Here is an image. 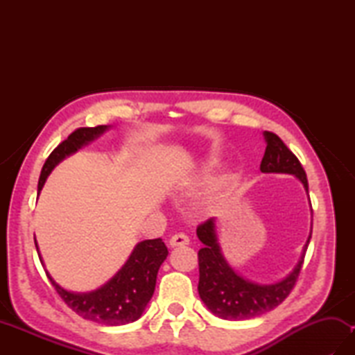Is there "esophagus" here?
Masks as SVG:
<instances>
[{
    "label": "esophagus",
    "instance_id": "1",
    "mask_svg": "<svg viewBox=\"0 0 355 355\" xmlns=\"http://www.w3.org/2000/svg\"><path fill=\"white\" fill-rule=\"evenodd\" d=\"M187 244H189V236L184 235V233H175V235L169 239L171 247H182Z\"/></svg>",
    "mask_w": 355,
    "mask_h": 355
}]
</instances>
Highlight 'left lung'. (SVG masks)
Returning <instances> with one entry per match:
<instances>
[{"instance_id": "obj_1", "label": "left lung", "mask_w": 355, "mask_h": 355, "mask_svg": "<svg viewBox=\"0 0 355 355\" xmlns=\"http://www.w3.org/2000/svg\"><path fill=\"white\" fill-rule=\"evenodd\" d=\"M263 137H266L267 148L261 162V172L291 173L302 182L308 192L306 173L297 157L275 132L266 131ZM197 235L205 244L198 252L200 297L210 311L218 318L227 320L253 319L281 305L296 285L300 270H302L308 243L311 239L310 233L297 266L284 281L273 285H258L238 276L225 262L216 239L214 218H209L207 221L198 225Z\"/></svg>"}]
</instances>
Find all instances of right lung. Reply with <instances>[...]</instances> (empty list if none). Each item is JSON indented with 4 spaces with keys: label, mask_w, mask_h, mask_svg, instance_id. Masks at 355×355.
Segmentation results:
<instances>
[{
    "label": "right lung",
    "mask_w": 355,
    "mask_h": 355,
    "mask_svg": "<svg viewBox=\"0 0 355 355\" xmlns=\"http://www.w3.org/2000/svg\"><path fill=\"white\" fill-rule=\"evenodd\" d=\"M107 128V125L78 128L62 143H59L42 166L37 191L42 189L49 173L62 158L76 153L80 146L96 139ZM35 245L37 250L36 241ZM166 256H168V248L160 238L141 241L134 248L122 270L102 288L92 293H70L61 288L49 273L47 276L67 306L71 308L80 318L102 323V325H125V323L137 320L153 297L158 268Z\"/></svg>",
    "instance_id": "1"
}]
</instances>
